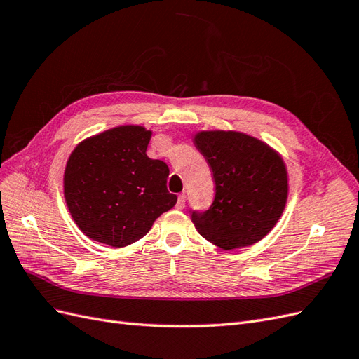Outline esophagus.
Instances as JSON below:
<instances>
[{"mask_svg": "<svg viewBox=\"0 0 359 359\" xmlns=\"http://www.w3.org/2000/svg\"><path fill=\"white\" fill-rule=\"evenodd\" d=\"M186 201H187V198H186V194L184 193H181L180 196H178V202H177V208L178 210H184V206H186Z\"/></svg>", "mask_w": 359, "mask_h": 359, "instance_id": "1", "label": "esophagus"}]
</instances>
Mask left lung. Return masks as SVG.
Returning <instances> with one entry per match:
<instances>
[{"label":"left lung","instance_id":"8db88e82","mask_svg":"<svg viewBox=\"0 0 359 359\" xmlns=\"http://www.w3.org/2000/svg\"><path fill=\"white\" fill-rule=\"evenodd\" d=\"M194 140L215 182L212 203L191 212L198 232L224 250L262 240L286 205L283 160L260 140L236 132H202Z\"/></svg>","mask_w":359,"mask_h":359}]
</instances>
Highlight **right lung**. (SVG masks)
<instances>
[{"instance_id": "right-lung-1", "label": "right lung", "mask_w": 359, "mask_h": 359, "mask_svg": "<svg viewBox=\"0 0 359 359\" xmlns=\"http://www.w3.org/2000/svg\"><path fill=\"white\" fill-rule=\"evenodd\" d=\"M149 137L144 127L123 126L74 148L64 173V196L86 236L126 247L177 203L166 186L168 165L147 156Z\"/></svg>"}]
</instances>
